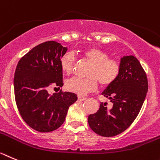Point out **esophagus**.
<instances>
[{"label": "esophagus", "instance_id": "34e87169", "mask_svg": "<svg viewBox=\"0 0 160 160\" xmlns=\"http://www.w3.org/2000/svg\"><path fill=\"white\" fill-rule=\"evenodd\" d=\"M87 98L84 97V96H78V100H80V101H83V100H85Z\"/></svg>", "mask_w": 160, "mask_h": 160}]
</instances>
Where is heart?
Masks as SVG:
<instances>
[{"label": "heart", "instance_id": "heart-1", "mask_svg": "<svg viewBox=\"0 0 160 160\" xmlns=\"http://www.w3.org/2000/svg\"><path fill=\"white\" fill-rule=\"evenodd\" d=\"M84 59L92 64L88 72V77L80 78L72 77L66 80L65 88L71 92L79 95L95 90L97 87L98 80L103 86L110 85L119 77L120 64L115 59L109 58L106 52L96 47L88 48L82 51ZM77 60L71 52H65L60 58V67L67 75L72 73Z\"/></svg>", "mask_w": 160, "mask_h": 160}]
</instances>
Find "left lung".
I'll use <instances>...</instances> for the list:
<instances>
[{
  "mask_svg": "<svg viewBox=\"0 0 160 160\" xmlns=\"http://www.w3.org/2000/svg\"><path fill=\"white\" fill-rule=\"evenodd\" d=\"M148 89L144 69L134 56H126L120 60L118 78L107 87L102 94L110 99L100 103L95 114L89 115L88 124L92 130L104 137H111L124 132L137 117Z\"/></svg>",
  "mask_w": 160,
  "mask_h": 160,
  "instance_id": "left-lung-1",
  "label": "left lung"
}]
</instances>
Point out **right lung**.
<instances>
[{"mask_svg":"<svg viewBox=\"0 0 160 160\" xmlns=\"http://www.w3.org/2000/svg\"><path fill=\"white\" fill-rule=\"evenodd\" d=\"M68 48L56 41H46L23 56L14 74L17 107L24 122L34 130L50 132L65 120L68 108L77 100L75 93L48 94L51 86L62 87L60 58Z\"/></svg>","mask_w":160,"mask_h":160,"instance_id":"1","label":"right lung"}]
</instances>
